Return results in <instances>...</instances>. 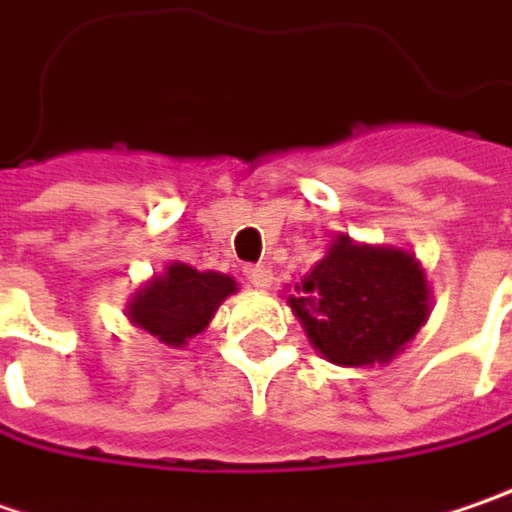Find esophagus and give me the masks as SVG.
I'll return each mask as SVG.
<instances>
[{
    "label": "esophagus",
    "instance_id": "obj_1",
    "mask_svg": "<svg viewBox=\"0 0 512 512\" xmlns=\"http://www.w3.org/2000/svg\"><path fill=\"white\" fill-rule=\"evenodd\" d=\"M243 275H246V283H249V286H255V289H266V286H272V269H269V266H263V263L246 266V269H243Z\"/></svg>",
    "mask_w": 512,
    "mask_h": 512
}]
</instances>
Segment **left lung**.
Instances as JSON below:
<instances>
[{
    "instance_id": "obj_1",
    "label": "left lung",
    "mask_w": 512,
    "mask_h": 512,
    "mask_svg": "<svg viewBox=\"0 0 512 512\" xmlns=\"http://www.w3.org/2000/svg\"><path fill=\"white\" fill-rule=\"evenodd\" d=\"M309 341L344 367L392 361L430 315V289L415 257L401 249L332 243L289 298Z\"/></svg>"
}]
</instances>
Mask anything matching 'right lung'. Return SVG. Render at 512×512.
I'll return each mask as SVG.
<instances>
[{
	"mask_svg": "<svg viewBox=\"0 0 512 512\" xmlns=\"http://www.w3.org/2000/svg\"><path fill=\"white\" fill-rule=\"evenodd\" d=\"M234 280L220 272H197L186 263L168 266L128 306L131 321L166 346H183L200 335L217 306L232 295Z\"/></svg>",
	"mask_w": 512,
	"mask_h": 512,
	"instance_id": "right-lung-1",
	"label": "right lung"
}]
</instances>
